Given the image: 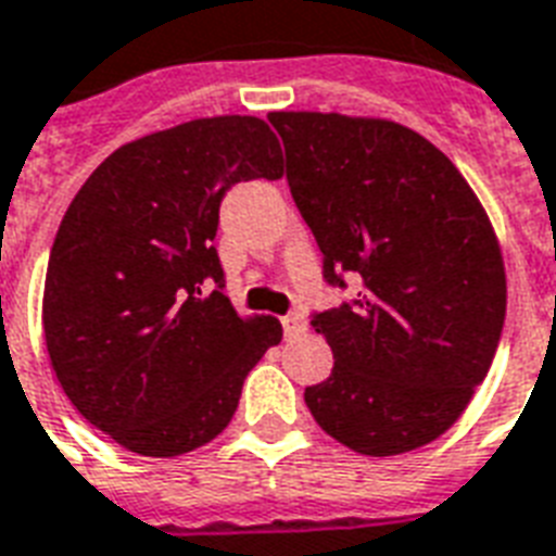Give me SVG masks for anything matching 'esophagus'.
Here are the masks:
<instances>
[{
    "label": "esophagus",
    "instance_id": "obj_1",
    "mask_svg": "<svg viewBox=\"0 0 556 556\" xmlns=\"http://www.w3.org/2000/svg\"><path fill=\"white\" fill-rule=\"evenodd\" d=\"M282 329H286V334L291 338V334L303 332L306 329V317L303 315H286L282 317Z\"/></svg>",
    "mask_w": 556,
    "mask_h": 556
}]
</instances>
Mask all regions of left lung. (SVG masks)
I'll return each instance as SVG.
<instances>
[{"label": "left lung", "instance_id": "left-lung-1", "mask_svg": "<svg viewBox=\"0 0 556 556\" xmlns=\"http://www.w3.org/2000/svg\"><path fill=\"white\" fill-rule=\"evenodd\" d=\"M268 118L326 282L358 279L355 306L312 317L334 367L306 388L308 410L358 455L426 446L464 414L502 338L507 279L493 224L455 163L400 122Z\"/></svg>", "mask_w": 556, "mask_h": 556}]
</instances>
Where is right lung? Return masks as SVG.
<instances>
[{
  "label": "right lung",
  "instance_id": "obj_1",
  "mask_svg": "<svg viewBox=\"0 0 556 556\" xmlns=\"http://www.w3.org/2000/svg\"><path fill=\"white\" fill-rule=\"evenodd\" d=\"M282 177L268 122L210 116L116 148L54 236L42 334L63 393L127 452L177 457L230 426L277 317L224 296L218 206L241 180ZM219 286L210 298L200 286Z\"/></svg>",
  "mask_w": 556,
  "mask_h": 556
}]
</instances>
